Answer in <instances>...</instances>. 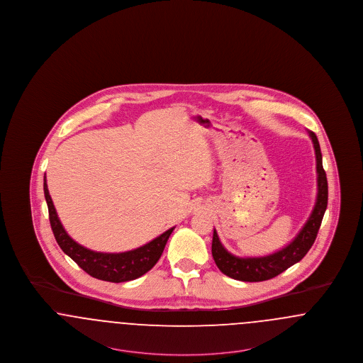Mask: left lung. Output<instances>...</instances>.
Returning a JSON list of instances; mask_svg holds the SVG:
<instances>
[{
    "mask_svg": "<svg viewBox=\"0 0 363 363\" xmlns=\"http://www.w3.org/2000/svg\"><path fill=\"white\" fill-rule=\"evenodd\" d=\"M309 136L315 151L317 199L308 222L287 246L272 255L262 257H237L231 255L222 245L216 230H213L212 257L215 259L218 268L227 277L242 281H262L272 279L303 259L309 252L311 245L315 241L317 233L320 230L325 209L328 206V181L327 174L323 167V155L317 136L313 132L309 133Z\"/></svg>",
    "mask_w": 363,
    "mask_h": 363,
    "instance_id": "8db88e82",
    "label": "left lung"
}]
</instances>
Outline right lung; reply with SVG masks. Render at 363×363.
Masks as SVG:
<instances>
[{"label":"right lung","mask_w":363,"mask_h":363,"mask_svg":"<svg viewBox=\"0 0 363 363\" xmlns=\"http://www.w3.org/2000/svg\"><path fill=\"white\" fill-rule=\"evenodd\" d=\"M43 190L49 208V219L55 241L60 245L62 252L68 255L83 271L99 280L122 283L143 277L155 265L157 259H160L167 240L173 233L174 227H172L159 237H156L155 240L140 246L138 249L123 253L94 252L73 241L61 225L57 211L52 204V197L49 194L46 175L43 179Z\"/></svg>","instance_id":"1"}]
</instances>
